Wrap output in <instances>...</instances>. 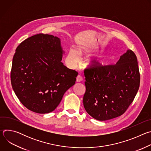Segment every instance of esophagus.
Segmentation results:
<instances>
[{
  "label": "esophagus",
  "instance_id": "34e87169",
  "mask_svg": "<svg viewBox=\"0 0 151 151\" xmlns=\"http://www.w3.org/2000/svg\"><path fill=\"white\" fill-rule=\"evenodd\" d=\"M82 80H83L82 76H81L80 75H78V76L76 77V81H77L78 82H81Z\"/></svg>",
  "mask_w": 151,
  "mask_h": 151
}]
</instances>
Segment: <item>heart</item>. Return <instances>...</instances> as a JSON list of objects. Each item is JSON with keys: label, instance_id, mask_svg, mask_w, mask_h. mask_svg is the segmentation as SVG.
Returning a JSON list of instances; mask_svg holds the SVG:
<instances>
[{"label": "heart", "instance_id": "heart-1", "mask_svg": "<svg viewBox=\"0 0 151 151\" xmlns=\"http://www.w3.org/2000/svg\"><path fill=\"white\" fill-rule=\"evenodd\" d=\"M88 52H90V51L88 50H80L79 54L82 55ZM67 60L71 64V65H75V64H77L79 61V56L78 52L73 48L70 49L67 56Z\"/></svg>", "mask_w": 151, "mask_h": 151}]
</instances>
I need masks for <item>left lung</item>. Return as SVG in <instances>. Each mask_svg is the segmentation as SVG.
Returning <instances> with one entry per match:
<instances>
[{"label": "left lung", "instance_id": "8db88e82", "mask_svg": "<svg viewBox=\"0 0 151 151\" xmlns=\"http://www.w3.org/2000/svg\"><path fill=\"white\" fill-rule=\"evenodd\" d=\"M84 75V108L99 121L111 119L124 114L140 86L137 57L130 50L120 57L116 64L87 68Z\"/></svg>", "mask_w": 151, "mask_h": 151}]
</instances>
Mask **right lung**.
<instances>
[{"label":"right lung","instance_id":"add662e5","mask_svg":"<svg viewBox=\"0 0 151 151\" xmlns=\"http://www.w3.org/2000/svg\"><path fill=\"white\" fill-rule=\"evenodd\" d=\"M15 51L11 81L17 97L32 112L53 111L78 74L61 61L60 39L48 34L35 35L21 42Z\"/></svg>","mask_w":151,"mask_h":151}]
</instances>
